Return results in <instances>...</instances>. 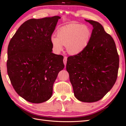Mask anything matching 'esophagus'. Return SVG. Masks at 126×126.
Segmentation results:
<instances>
[{"label": "esophagus", "instance_id": "34e87169", "mask_svg": "<svg viewBox=\"0 0 126 126\" xmlns=\"http://www.w3.org/2000/svg\"><path fill=\"white\" fill-rule=\"evenodd\" d=\"M66 62H67V57L64 56V59H63V62H64V64L65 66L66 64Z\"/></svg>", "mask_w": 126, "mask_h": 126}]
</instances>
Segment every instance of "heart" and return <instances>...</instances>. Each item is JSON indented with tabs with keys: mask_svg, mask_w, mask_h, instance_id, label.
I'll use <instances>...</instances> for the list:
<instances>
[{
	"mask_svg": "<svg viewBox=\"0 0 126 126\" xmlns=\"http://www.w3.org/2000/svg\"><path fill=\"white\" fill-rule=\"evenodd\" d=\"M91 31L87 26L76 23H70L63 26L57 32V37L51 36V41L53 49L57 52L66 46L68 52L76 55L83 51L90 40Z\"/></svg>",
	"mask_w": 126,
	"mask_h": 126,
	"instance_id": "obj_1",
	"label": "heart"
}]
</instances>
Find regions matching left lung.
<instances>
[{"label": "left lung", "instance_id": "1", "mask_svg": "<svg viewBox=\"0 0 126 126\" xmlns=\"http://www.w3.org/2000/svg\"><path fill=\"white\" fill-rule=\"evenodd\" d=\"M86 21L93 27L89 43L81 52L68 57L66 69L75 97L92 103L104 97L115 83L119 56L114 39L102 24Z\"/></svg>", "mask_w": 126, "mask_h": 126}]
</instances>
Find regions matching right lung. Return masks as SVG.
<instances>
[{
  "label": "right lung",
  "mask_w": 126,
  "mask_h": 126,
  "mask_svg": "<svg viewBox=\"0 0 126 126\" xmlns=\"http://www.w3.org/2000/svg\"><path fill=\"white\" fill-rule=\"evenodd\" d=\"M60 18L29 19L10 41L7 74L17 94L29 102L50 99L58 74L64 68L63 56L52 52L51 38Z\"/></svg>",
  "instance_id": "1"
}]
</instances>
